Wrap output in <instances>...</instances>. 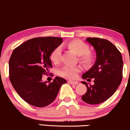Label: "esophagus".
<instances>
[{
	"label": "esophagus",
	"mask_w": 130,
	"mask_h": 130,
	"mask_svg": "<svg viewBox=\"0 0 130 130\" xmlns=\"http://www.w3.org/2000/svg\"><path fill=\"white\" fill-rule=\"evenodd\" d=\"M68 82L69 84H72V85H77V84H78V82L76 81V80H68Z\"/></svg>",
	"instance_id": "1"
}]
</instances>
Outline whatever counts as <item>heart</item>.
Returning <instances> with one entry per match:
<instances>
[{
	"instance_id": "1",
	"label": "heart",
	"mask_w": 130,
	"mask_h": 130,
	"mask_svg": "<svg viewBox=\"0 0 130 130\" xmlns=\"http://www.w3.org/2000/svg\"><path fill=\"white\" fill-rule=\"evenodd\" d=\"M69 49L74 52L79 56V60L83 64L88 66L91 64L94 60V55L91 52L89 51L88 45L83 41L78 39L72 40L66 43ZM61 55V49L60 46L56 47L50 54L51 61L55 64L59 63ZM80 69L78 67L66 66L60 70V76L67 78L74 79L76 77L77 74Z\"/></svg>"
}]
</instances>
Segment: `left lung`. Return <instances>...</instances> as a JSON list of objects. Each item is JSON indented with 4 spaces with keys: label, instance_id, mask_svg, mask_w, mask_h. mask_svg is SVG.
<instances>
[{
    "label": "left lung",
    "instance_id": "8db88e82",
    "mask_svg": "<svg viewBox=\"0 0 130 130\" xmlns=\"http://www.w3.org/2000/svg\"><path fill=\"white\" fill-rule=\"evenodd\" d=\"M96 53V61L82 79H94L93 85L87 86V91L82 96L84 102L97 104L105 102L115 92L122 79L123 60L117 47L109 40L98 38H88Z\"/></svg>",
    "mask_w": 130,
    "mask_h": 130
}]
</instances>
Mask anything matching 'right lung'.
I'll use <instances>...</instances> for the list:
<instances>
[{"label":"right lung","instance_id":"obj_1","mask_svg":"<svg viewBox=\"0 0 130 130\" xmlns=\"http://www.w3.org/2000/svg\"><path fill=\"white\" fill-rule=\"evenodd\" d=\"M63 42V39L42 37L31 39L13 51L9 61V79L20 97L36 107L49 105L56 98L60 87L66 80L55 77L53 82H42L53 67L51 52Z\"/></svg>","mask_w":130,"mask_h":130}]
</instances>
